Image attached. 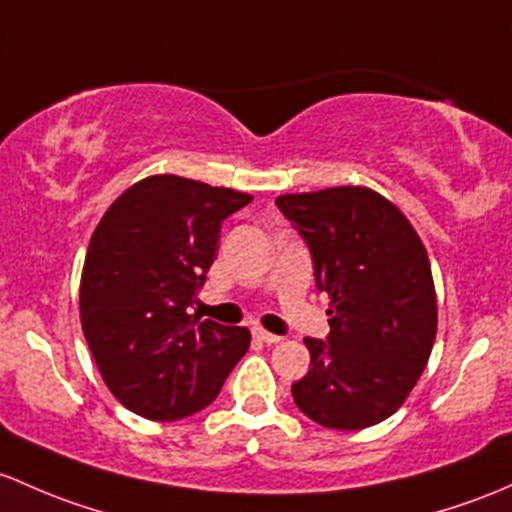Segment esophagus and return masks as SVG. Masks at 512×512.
Masks as SVG:
<instances>
[{"label": "esophagus", "mask_w": 512, "mask_h": 512, "mask_svg": "<svg viewBox=\"0 0 512 512\" xmlns=\"http://www.w3.org/2000/svg\"><path fill=\"white\" fill-rule=\"evenodd\" d=\"M252 336H255L257 341H262V343H270V346H272V343H279V341H282V338L274 336V333L265 331V328H260V326L252 328Z\"/></svg>", "instance_id": "esophagus-1"}]
</instances>
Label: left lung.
I'll return each mask as SVG.
<instances>
[{
  "label": "left lung",
  "instance_id": "1",
  "mask_svg": "<svg viewBox=\"0 0 512 512\" xmlns=\"http://www.w3.org/2000/svg\"><path fill=\"white\" fill-rule=\"evenodd\" d=\"M274 203L306 240L316 287L331 297L328 338H304L311 368L292 385L294 402L321 427H373L400 410L437 338L427 250L373 188L284 193Z\"/></svg>",
  "mask_w": 512,
  "mask_h": 512
}]
</instances>
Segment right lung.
<instances>
[{
    "instance_id": "obj_1",
    "label": "right lung",
    "mask_w": 512,
    "mask_h": 512,
    "mask_svg": "<svg viewBox=\"0 0 512 512\" xmlns=\"http://www.w3.org/2000/svg\"><path fill=\"white\" fill-rule=\"evenodd\" d=\"M247 193L174 174L129 186L90 238L80 324L112 395L139 417L174 422L218 397L250 331L188 314L218 255L220 223Z\"/></svg>"
}]
</instances>
